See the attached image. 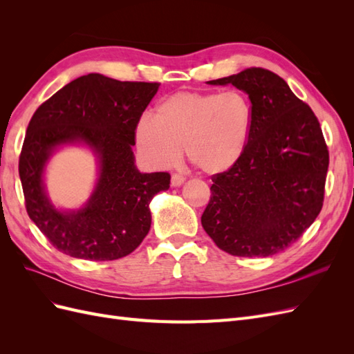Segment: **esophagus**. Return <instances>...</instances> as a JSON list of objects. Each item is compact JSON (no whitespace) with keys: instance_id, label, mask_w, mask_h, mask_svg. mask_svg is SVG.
<instances>
[{"instance_id":"esophagus-1","label":"esophagus","mask_w":354,"mask_h":354,"mask_svg":"<svg viewBox=\"0 0 354 354\" xmlns=\"http://www.w3.org/2000/svg\"><path fill=\"white\" fill-rule=\"evenodd\" d=\"M186 181V177L183 174H174L173 177H171V186L173 187H178L181 186Z\"/></svg>"}]
</instances>
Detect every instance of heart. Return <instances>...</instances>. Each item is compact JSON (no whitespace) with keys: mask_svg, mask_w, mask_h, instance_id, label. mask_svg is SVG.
Wrapping results in <instances>:
<instances>
[{"mask_svg":"<svg viewBox=\"0 0 354 354\" xmlns=\"http://www.w3.org/2000/svg\"><path fill=\"white\" fill-rule=\"evenodd\" d=\"M252 106L241 91H178L160 102L153 120L136 127V145L155 167H171L186 156L207 174L236 165L250 143Z\"/></svg>","mask_w":354,"mask_h":354,"instance_id":"heart-1","label":"heart"}]
</instances>
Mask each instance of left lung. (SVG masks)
<instances>
[{
	"label": "left lung",
	"mask_w": 354,
	"mask_h": 354,
	"mask_svg": "<svg viewBox=\"0 0 354 354\" xmlns=\"http://www.w3.org/2000/svg\"><path fill=\"white\" fill-rule=\"evenodd\" d=\"M248 94L250 143L239 162L212 176L201 223L220 250L269 257L303 236L324 205L329 153L310 106L270 71L250 68L208 81Z\"/></svg>",
	"instance_id": "obj_1"
}]
</instances>
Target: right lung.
Wrapping results in <instances>:
<instances>
[{"instance_id": "right-lung-1", "label": "right lung", "mask_w": 354, "mask_h": 354, "mask_svg": "<svg viewBox=\"0 0 354 354\" xmlns=\"http://www.w3.org/2000/svg\"><path fill=\"white\" fill-rule=\"evenodd\" d=\"M159 82L118 81L100 73L73 80L42 103L28 125L19 176L29 218L60 252L90 261L131 254L151 229L149 203L168 190V173H140L134 164L136 127ZM85 144L100 177L80 210H59L45 190L48 159L60 145Z\"/></svg>"}]
</instances>
